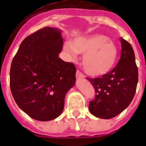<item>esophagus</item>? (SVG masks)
I'll list each match as a JSON object with an SVG mask.
<instances>
[{
	"label": "esophagus",
	"mask_w": 146,
	"mask_h": 146,
	"mask_svg": "<svg viewBox=\"0 0 146 146\" xmlns=\"http://www.w3.org/2000/svg\"><path fill=\"white\" fill-rule=\"evenodd\" d=\"M76 77H77V79H84L85 76L80 71H77V72H76Z\"/></svg>",
	"instance_id": "obj_1"
}]
</instances>
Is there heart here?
<instances>
[{
    "label": "heart",
    "mask_w": 146,
    "mask_h": 146,
    "mask_svg": "<svg viewBox=\"0 0 146 146\" xmlns=\"http://www.w3.org/2000/svg\"><path fill=\"white\" fill-rule=\"evenodd\" d=\"M64 50L72 58L77 52L84 54L82 67L86 74L91 77H100L109 73L114 68L118 56L115 44L102 34L77 37L72 43H64Z\"/></svg>",
    "instance_id": "1"
}]
</instances>
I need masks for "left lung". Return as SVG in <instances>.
Instances as JSON below:
<instances>
[{"instance_id":"8db88e82","label":"left lung","mask_w":146,"mask_h":146,"mask_svg":"<svg viewBox=\"0 0 146 146\" xmlns=\"http://www.w3.org/2000/svg\"><path fill=\"white\" fill-rule=\"evenodd\" d=\"M121 43V58L116 66L102 77L87 78L96 91L95 99L89 103V111L102 119L114 118L129 105L138 82L133 48L122 37Z\"/></svg>"}]
</instances>
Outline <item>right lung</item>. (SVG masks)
I'll return each instance as SVG.
<instances>
[{
  "instance_id": "obj_1",
  "label": "right lung",
  "mask_w": 146,
  "mask_h": 146,
  "mask_svg": "<svg viewBox=\"0 0 146 146\" xmlns=\"http://www.w3.org/2000/svg\"><path fill=\"white\" fill-rule=\"evenodd\" d=\"M61 30L45 27L26 37L13 58L10 88L18 107L37 121L55 119L75 84L76 68L58 58Z\"/></svg>"
}]
</instances>
